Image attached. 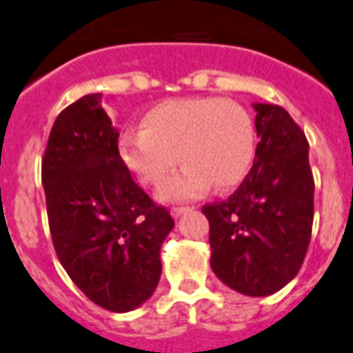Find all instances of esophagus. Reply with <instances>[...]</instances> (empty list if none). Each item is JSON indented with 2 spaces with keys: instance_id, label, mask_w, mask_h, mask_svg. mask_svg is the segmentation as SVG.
Segmentation results:
<instances>
[{
  "instance_id": "34e87169",
  "label": "esophagus",
  "mask_w": 353,
  "mask_h": 353,
  "mask_svg": "<svg viewBox=\"0 0 353 353\" xmlns=\"http://www.w3.org/2000/svg\"><path fill=\"white\" fill-rule=\"evenodd\" d=\"M188 210H192L190 206H174V208L170 210V214H172V217H174V219H177V217L183 216V214H185V212H188Z\"/></svg>"
}]
</instances>
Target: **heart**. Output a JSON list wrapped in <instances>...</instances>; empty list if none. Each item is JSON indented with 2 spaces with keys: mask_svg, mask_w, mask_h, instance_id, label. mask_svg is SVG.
<instances>
[{
  "mask_svg": "<svg viewBox=\"0 0 353 353\" xmlns=\"http://www.w3.org/2000/svg\"><path fill=\"white\" fill-rule=\"evenodd\" d=\"M125 167L143 185H157L176 159L183 167L163 181L157 199L188 201L214 186L234 188L256 157L250 114L221 97H185L159 103L143 116V128H125L117 141Z\"/></svg>",
  "mask_w": 353,
  "mask_h": 353,
  "instance_id": "1",
  "label": "heart"
}]
</instances>
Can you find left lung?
I'll return each mask as SVG.
<instances>
[{"instance_id":"8db88e82","label":"left lung","mask_w":353,"mask_h":353,"mask_svg":"<svg viewBox=\"0 0 353 353\" xmlns=\"http://www.w3.org/2000/svg\"><path fill=\"white\" fill-rule=\"evenodd\" d=\"M259 137L254 165L226 201L203 206L210 266L228 288L276 294L297 276L310 243L314 177L305 134L283 107L254 103Z\"/></svg>"}]
</instances>
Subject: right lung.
Instances as JSON below:
<instances>
[{
  "mask_svg": "<svg viewBox=\"0 0 353 353\" xmlns=\"http://www.w3.org/2000/svg\"><path fill=\"white\" fill-rule=\"evenodd\" d=\"M117 137L101 94L79 97L56 117L41 181L63 268L92 303L123 314L156 292L174 219L134 183Z\"/></svg>",
  "mask_w": 353,
  "mask_h": 353,
  "instance_id": "1",
  "label": "right lung"
}]
</instances>
